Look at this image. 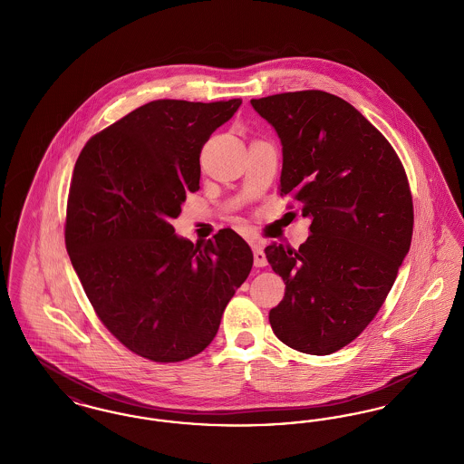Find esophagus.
I'll return each instance as SVG.
<instances>
[{
    "label": "esophagus",
    "instance_id": "1",
    "mask_svg": "<svg viewBox=\"0 0 464 464\" xmlns=\"http://www.w3.org/2000/svg\"><path fill=\"white\" fill-rule=\"evenodd\" d=\"M250 245H252V250H254V265H256V267H265L267 265V259H266L263 245L259 242H252Z\"/></svg>",
    "mask_w": 464,
    "mask_h": 464
}]
</instances>
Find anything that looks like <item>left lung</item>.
<instances>
[{"label": "left lung", "instance_id": "left-lung-1", "mask_svg": "<svg viewBox=\"0 0 464 464\" xmlns=\"http://www.w3.org/2000/svg\"><path fill=\"white\" fill-rule=\"evenodd\" d=\"M250 104L282 140L280 195L311 219L297 250L265 248L285 282L269 324L288 348L331 354L374 320L411 248L407 174L386 137L337 95L301 90Z\"/></svg>", "mask_w": 464, "mask_h": 464}]
</instances>
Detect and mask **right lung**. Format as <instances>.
<instances>
[{
	"label": "right lung",
	"instance_id": "right-lung-1",
	"mask_svg": "<svg viewBox=\"0 0 464 464\" xmlns=\"http://www.w3.org/2000/svg\"><path fill=\"white\" fill-rule=\"evenodd\" d=\"M242 99L148 102L76 160L66 248L90 304L132 353L174 363L201 353L246 280L254 256L233 229L195 243L170 224L199 189V153Z\"/></svg>",
	"mask_w": 464,
	"mask_h": 464
}]
</instances>
